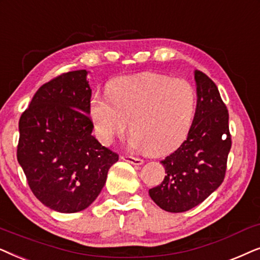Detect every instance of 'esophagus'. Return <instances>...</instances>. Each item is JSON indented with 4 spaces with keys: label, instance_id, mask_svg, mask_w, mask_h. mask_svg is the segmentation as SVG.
<instances>
[{
    "label": "esophagus",
    "instance_id": "1",
    "mask_svg": "<svg viewBox=\"0 0 260 260\" xmlns=\"http://www.w3.org/2000/svg\"><path fill=\"white\" fill-rule=\"evenodd\" d=\"M121 159H123V160L131 162V164H133V165H141V164H144L143 159L136 158V157H131V155H122V157H121Z\"/></svg>",
    "mask_w": 260,
    "mask_h": 260
}]
</instances>
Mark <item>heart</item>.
Instances as JSON below:
<instances>
[{
  "mask_svg": "<svg viewBox=\"0 0 260 260\" xmlns=\"http://www.w3.org/2000/svg\"><path fill=\"white\" fill-rule=\"evenodd\" d=\"M196 106V92L188 82L145 72L114 79L108 86V98L92 96L90 116L103 145H112L129 122L133 147L165 154L186 139Z\"/></svg>",
  "mask_w": 260,
  "mask_h": 260,
  "instance_id": "1",
  "label": "heart"
}]
</instances>
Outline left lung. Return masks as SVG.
I'll list each match as a JSON object with an SVG mask.
<instances>
[{"label":"left lung","mask_w":260,"mask_h":260,"mask_svg":"<svg viewBox=\"0 0 260 260\" xmlns=\"http://www.w3.org/2000/svg\"><path fill=\"white\" fill-rule=\"evenodd\" d=\"M197 106L190 132L174 153L160 161L165 177L148 190L165 212L183 213L199 206L221 185L232 140L228 110L219 89L208 76L193 71Z\"/></svg>","instance_id":"1"}]
</instances>
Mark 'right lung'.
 Here are the masks:
<instances>
[{"instance_id": "obj_1", "label": "right lung", "mask_w": 260, "mask_h": 260, "mask_svg": "<svg viewBox=\"0 0 260 260\" xmlns=\"http://www.w3.org/2000/svg\"><path fill=\"white\" fill-rule=\"evenodd\" d=\"M86 70L40 86L19 121L17 161L38 200L59 213L91 205L119 155L92 136Z\"/></svg>"}]
</instances>
